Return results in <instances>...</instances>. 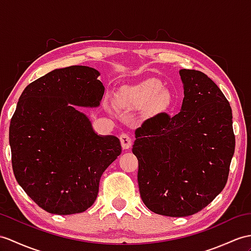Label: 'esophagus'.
Listing matches in <instances>:
<instances>
[{
    "instance_id": "1",
    "label": "esophagus",
    "mask_w": 251,
    "mask_h": 251,
    "mask_svg": "<svg viewBox=\"0 0 251 251\" xmlns=\"http://www.w3.org/2000/svg\"><path fill=\"white\" fill-rule=\"evenodd\" d=\"M120 141H121L122 148H123V150H128V149L131 148V144H132L131 138L128 136L127 133H122V135L120 136Z\"/></svg>"
}]
</instances>
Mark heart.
Masks as SVG:
<instances>
[{"label":"heart","instance_id":"1","mask_svg":"<svg viewBox=\"0 0 251 251\" xmlns=\"http://www.w3.org/2000/svg\"><path fill=\"white\" fill-rule=\"evenodd\" d=\"M120 101L130 109L144 107V112L148 115H155L169 106L170 95L162 89L160 81L147 79L124 87L120 93Z\"/></svg>","mask_w":251,"mask_h":251}]
</instances>
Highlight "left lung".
Segmentation results:
<instances>
[{"instance_id":"8db88e82","label":"left lung","mask_w":251,"mask_h":251,"mask_svg":"<svg viewBox=\"0 0 251 251\" xmlns=\"http://www.w3.org/2000/svg\"><path fill=\"white\" fill-rule=\"evenodd\" d=\"M179 75L180 111L145 121L132 147L143 203L170 217L200 212L223 191L235 149L232 109L223 92L199 71L180 69Z\"/></svg>"}]
</instances>
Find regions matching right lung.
<instances>
[{"label":"right lung","mask_w":251,"mask_h":251,"mask_svg":"<svg viewBox=\"0 0 251 251\" xmlns=\"http://www.w3.org/2000/svg\"><path fill=\"white\" fill-rule=\"evenodd\" d=\"M99 75L89 66L54 69L25 87L11 118L15 177L48 213L92 206L102 173L122 152L119 138L98 135L78 109L99 107L104 93Z\"/></svg>","instance_id":"add662e5"}]
</instances>
